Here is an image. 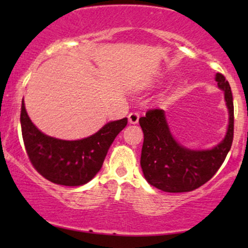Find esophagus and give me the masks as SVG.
<instances>
[{
    "label": "esophagus",
    "instance_id": "esophagus-1",
    "mask_svg": "<svg viewBox=\"0 0 248 248\" xmlns=\"http://www.w3.org/2000/svg\"><path fill=\"white\" fill-rule=\"evenodd\" d=\"M139 119H140V113L139 112H132L129 115H128V120H129L130 124H138Z\"/></svg>",
    "mask_w": 248,
    "mask_h": 248
}]
</instances>
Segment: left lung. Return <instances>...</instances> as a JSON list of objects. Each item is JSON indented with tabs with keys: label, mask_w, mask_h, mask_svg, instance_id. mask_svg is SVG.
<instances>
[{
	"label": "left lung",
	"mask_w": 248,
	"mask_h": 248,
	"mask_svg": "<svg viewBox=\"0 0 248 248\" xmlns=\"http://www.w3.org/2000/svg\"><path fill=\"white\" fill-rule=\"evenodd\" d=\"M218 87L225 92L229 108V128L220 143L210 150H191L172 138L164 110L152 108L140 118L143 130L141 168L147 182L166 192H187L210 181L224 163L231 149L234 129V108L229 81L221 73L216 75Z\"/></svg>",
	"instance_id": "1"
}]
</instances>
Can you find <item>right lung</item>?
<instances>
[{"mask_svg": "<svg viewBox=\"0 0 248 248\" xmlns=\"http://www.w3.org/2000/svg\"><path fill=\"white\" fill-rule=\"evenodd\" d=\"M127 122V118L108 122L82 140H59L43 134L31 122L22 101L21 127L28 157L43 177L59 186H79L94 177L110 144Z\"/></svg>", "mask_w": 248, "mask_h": 248, "instance_id": "obj_1", "label": "right lung"}]
</instances>
